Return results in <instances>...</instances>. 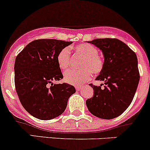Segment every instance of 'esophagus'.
Segmentation results:
<instances>
[{"label":"esophagus","mask_w":150,"mask_h":150,"mask_svg":"<svg viewBox=\"0 0 150 150\" xmlns=\"http://www.w3.org/2000/svg\"><path fill=\"white\" fill-rule=\"evenodd\" d=\"M82 86H76V90L77 91H79L80 90H82Z\"/></svg>","instance_id":"34e87169"}]
</instances>
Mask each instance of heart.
<instances>
[{
    "label": "heart",
    "mask_w": 150,
    "mask_h": 150,
    "mask_svg": "<svg viewBox=\"0 0 150 150\" xmlns=\"http://www.w3.org/2000/svg\"><path fill=\"white\" fill-rule=\"evenodd\" d=\"M76 52L84 57L81 64V70H68L64 74V80L68 84L74 85H82L91 79L92 72L99 74L103 70L104 59L99 56L97 48L88 43L79 44L75 47ZM71 60V51L65 47L59 51L57 56V62L59 68L66 69Z\"/></svg>",
    "instance_id": "1"
}]
</instances>
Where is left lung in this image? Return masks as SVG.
<instances>
[{"mask_svg": "<svg viewBox=\"0 0 150 150\" xmlns=\"http://www.w3.org/2000/svg\"><path fill=\"white\" fill-rule=\"evenodd\" d=\"M88 42L102 51L105 61L103 70L96 80L105 86L90 84L93 96L87 99L88 110L95 116L112 119L123 113L133 99L140 79L138 59L127 45L118 39H94ZM103 85V84H102Z\"/></svg>", "mask_w": 150, "mask_h": 150, "instance_id": "obj_1", "label": "left lung"}]
</instances>
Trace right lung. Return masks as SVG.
Returning a JSON list of instances; mask_svg holds the SVG:
<instances>
[{
  "label": "right lung",
  "mask_w": 150,
  "mask_h": 150,
  "mask_svg": "<svg viewBox=\"0 0 150 150\" xmlns=\"http://www.w3.org/2000/svg\"><path fill=\"white\" fill-rule=\"evenodd\" d=\"M72 42L55 39L36 40L17 56L15 83L25 110L40 120H51L65 111L68 100L76 92L73 85L54 84L62 79L57 56Z\"/></svg>",
  "instance_id": "add662e5"
}]
</instances>
